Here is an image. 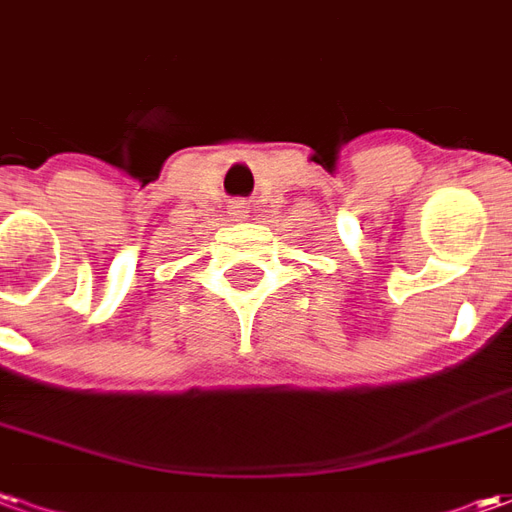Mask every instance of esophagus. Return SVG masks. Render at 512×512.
<instances>
[{"instance_id":"34e87169","label":"esophagus","mask_w":512,"mask_h":512,"mask_svg":"<svg viewBox=\"0 0 512 512\" xmlns=\"http://www.w3.org/2000/svg\"><path fill=\"white\" fill-rule=\"evenodd\" d=\"M246 213H249V210H246L244 202H232L230 205V219L241 221V219H246Z\"/></svg>"}]
</instances>
